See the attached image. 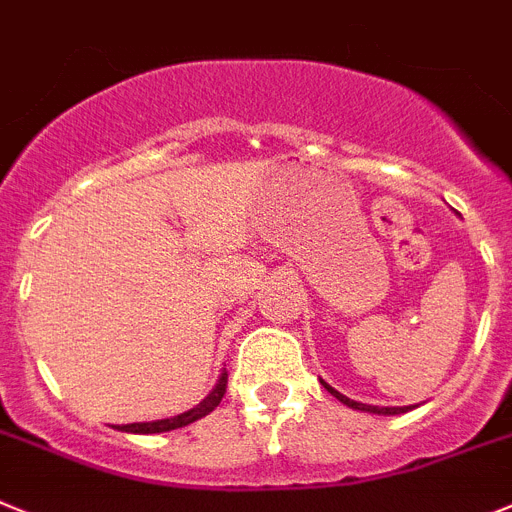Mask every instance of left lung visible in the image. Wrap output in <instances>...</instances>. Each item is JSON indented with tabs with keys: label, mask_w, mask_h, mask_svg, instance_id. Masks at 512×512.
Segmentation results:
<instances>
[{
	"label": "left lung",
	"mask_w": 512,
	"mask_h": 512,
	"mask_svg": "<svg viewBox=\"0 0 512 512\" xmlns=\"http://www.w3.org/2000/svg\"><path fill=\"white\" fill-rule=\"evenodd\" d=\"M324 384V381H322ZM324 389L330 391L332 397H337L340 399L342 404H348V407H353V410H361V412H373V415H399V412H407V410H412V407H371V404H361V402H353V399H348V397H342L340 391H335L332 389V386H327L324 384Z\"/></svg>",
	"instance_id": "left-lung-1"
}]
</instances>
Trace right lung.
Here are the masks:
<instances>
[{
    "label": "right lung",
    "instance_id": "1",
    "mask_svg": "<svg viewBox=\"0 0 512 512\" xmlns=\"http://www.w3.org/2000/svg\"><path fill=\"white\" fill-rule=\"evenodd\" d=\"M226 381H229V373H221L219 384H216V389L208 394L206 399H203L198 407H193V410L182 412V415H175V417H167V420H157V422H131V425H118V430H126V433H167V430H177V428H185V425H190V422L201 420V417H206L208 412H213L216 407L221 404V399H224L226 394Z\"/></svg>",
    "mask_w": 512,
    "mask_h": 512
}]
</instances>
